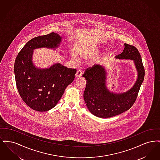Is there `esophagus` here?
Instances as JSON below:
<instances>
[{"mask_svg":"<svg viewBox=\"0 0 160 160\" xmlns=\"http://www.w3.org/2000/svg\"><path fill=\"white\" fill-rule=\"evenodd\" d=\"M82 74H83V71H82V70L80 69H78L77 71L76 77H82Z\"/></svg>","mask_w":160,"mask_h":160,"instance_id":"1","label":"esophagus"}]
</instances>
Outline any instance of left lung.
I'll use <instances>...</instances> for the list:
<instances>
[{"label":"left lung","instance_id":"1","mask_svg":"<svg viewBox=\"0 0 160 160\" xmlns=\"http://www.w3.org/2000/svg\"><path fill=\"white\" fill-rule=\"evenodd\" d=\"M116 58L131 59L134 62L138 72L137 81L129 91L122 93L109 91L106 85V72L99 65H94L85 70L83 77L86 80L84 100L92 114L108 118L123 113L134 104L145 77V68L140 54L134 46L125 44L121 53Z\"/></svg>","mask_w":160,"mask_h":160}]
</instances>
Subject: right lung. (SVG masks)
<instances>
[{
	"label": "right lung",
	"instance_id": "add662e5",
	"mask_svg": "<svg viewBox=\"0 0 160 160\" xmlns=\"http://www.w3.org/2000/svg\"><path fill=\"white\" fill-rule=\"evenodd\" d=\"M62 37L52 32L32 38L17 56L14 63L15 82L23 101L33 110L48 111L56 106L66 88L71 83L76 69L56 63L47 69L35 67L32 62L33 50L41 47L56 48Z\"/></svg>",
	"mask_w": 160,
	"mask_h": 160
}]
</instances>
